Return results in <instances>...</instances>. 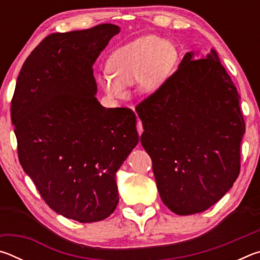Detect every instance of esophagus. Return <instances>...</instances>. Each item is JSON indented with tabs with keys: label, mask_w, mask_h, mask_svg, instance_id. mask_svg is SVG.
I'll return each instance as SVG.
<instances>
[{
	"label": "esophagus",
	"mask_w": 260,
	"mask_h": 260,
	"mask_svg": "<svg viewBox=\"0 0 260 260\" xmlns=\"http://www.w3.org/2000/svg\"><path fill=\"white\" fill-rule=\"evenodd\" d=\"M136 127H138L139 135L142 134L143 133V126H142V121H141L140 119H138V125H136Z\"/></svg>",
	"instance_id": "obj_1"
}]
</instances>
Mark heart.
<instances>
[{
  "label": "heart",
  "mask_w": 260,
  "mask_h": 260,
  "mask_svg": "<svg viewBox=\"0 0 260 260\" xmlns=\"http://www.w3.org/2000/svg\"><path fill=\"white\" fill-rule=\"evenodd\" d=\"M177 57L171 42L156 35L141 37L112 52L107 61L111 76L103 74L99 81L105 93L114 99L124 98L126 86L136 81L142 93H155L169 78Z\"/></svg>",
  "instance_id": "obj_1"
}]
</instances>
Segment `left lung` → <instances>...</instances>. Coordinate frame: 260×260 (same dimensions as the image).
<instances>
[{
	"label": "left lung",
	"mask_w": 260,
	"mask_h": 260,
	"mask_svg": "<svg viewBox=\"0 0 260 260\" xmlns=\"http://www.w3.org/2000/svg\"><path fill=\"white\" fill-rule=\"evenodd\" d=\"M135 110L160 199L172 212H203L233 187L245 124L240 95L215 50L200 59L187 52Z\"/></svg>",
	"instance_id": "1"
}]
</instances>
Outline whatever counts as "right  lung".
<instances>
[{
  "label": "right lung",
  "mask_w": 260,
  "mask_h": 260,
  "mask_svg": "<svg viewBox=\"0 0 260 260\" xmlns=\"http://www.w3.org/2000/svg\"><path fill=\"white\" fill-rule=\"evenodd\" d=\"M119 26L52 33L17 78L11 120L25 173L49 208L79 222L108 218L116 172L139 142L135 113L102 107L93 65Z\"/></svg>",
  "instance_id": "obj_1"
}]
</instances>
